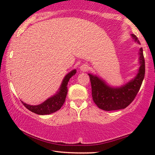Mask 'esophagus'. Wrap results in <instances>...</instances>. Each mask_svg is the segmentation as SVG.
I'll return each mask as SVG.
<instances>
[{
    "label": "esophagus",
    "instance_id": "esophagus-1",
    "mask_svg": "<svg viewBox=\"0 0 155 155\" xmlns=\"http://www.w3.org/2000/svg\"><path fill=\"white\" fill-rule=\"evenodd\" d=\"M80 71H82V72H86L89 70V67H88L87 65L83 64L80 67Z\"/></svg>",
    "mask_w": 155,
    "mask_h": 155
}]
</instances>
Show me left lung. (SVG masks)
Returning <instances> with one entry per match:
<instances>
[{
	"label": "left lung",
	"instance_id": "1",
	"mask_svg": "<svg viewBox=\"0 0 155 155\" xmlns=\"http://www.w3.org/2000/svg\"><path fill=\"white\" fill-rule=\"evenodd\" d=\"M132 37L135 42L140 43L136 36L132 35ZM139 53L140 66L138 73L134 79L120 87H111L100 78L89 74L92 86V99L99 109L108 111L123 109L134 100L143 83L145 73L143 48H140Z\"/></svg>",
	"mask_w": 155,
	"mask_h": 155
}]
</instances>
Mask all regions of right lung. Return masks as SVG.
I'll list each match as a JSON object with an SVG mask.
<instances>
[{
	"label": "right lung",
	"mask_w": 155,
	"mask_h": 155,
	"mask_svg": "<svg viewBox=\"0 0 155 155\" xmlns=\"http://www.w3.org/2000/svg\"><path fill=\"white\" fill-rule=\"evenodd\" d=\"M75 73L76 70H73L68 74H67L63 80L62 84H61L58 92H57L56 94L54 95L53 97L46 99L45 101H44L41 104L33 106L25 104L22 101L21 102L29 111L33 112V113L39 114V115L51 114L58 111L61 108V107L63 105V104L65 102V98H66V95L68 93L67 85L68 83L70 78L75 75Z\"/></svg>",
	"instance_id": "1"
}]
</instances>
